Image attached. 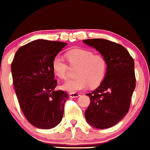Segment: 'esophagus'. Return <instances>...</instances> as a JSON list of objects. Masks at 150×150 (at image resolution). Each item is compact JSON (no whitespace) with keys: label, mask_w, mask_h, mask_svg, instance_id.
<instances>
[{"label":"esophagus","mask_w":150,"mask_h":150,"mask_svg":"<svg viewBox=\"0 0 150 150\" xmlns=\"http://www.w3.org/2000/svg\"><path fill=\"white\" fill-rule=\"evenodd\" d=\"M69 96L71 98H77L80 96V95L79 93H76V92H70Z\"/></svg>","instance_id":"34e87169"}]
</instances>
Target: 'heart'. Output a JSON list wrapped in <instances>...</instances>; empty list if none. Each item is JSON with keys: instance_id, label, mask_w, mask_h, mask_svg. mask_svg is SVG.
Returning <instances> with one entry per match:
<instances>
[{"instance_id": "b5f03b06", "label": "heart", "mask_w": 150, "mask_h": 150, "mask_svg": "<svg viewBox=\"0 0 150 150\" xmlns=\"http://www.w3.org/2000/svg\"><path fill=\"white\" fill-rule=\"evenodd\" d=\"M68 64L77 66L74 79L66 80L61 87L70 92L84 90L89 86H97L105 79L107 72L108 62L102 54L94 53L92 50L83 48H74L65 53ZM52 69L56 76L61 79L66 78L69 66L59 55H55L52 61Z\"/></svg>"}]
</instances>
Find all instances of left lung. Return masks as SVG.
Returning <instances> with one entry per match:
<instances>
[{
    "instance_id": "8db88e82",
    "label": "left lung",
    "mask_w": 150,
    "mask_h": 150,
    "mask_svg": "<svg viewBox=\"0 0 150 150\" xmlns=\"http://www.w3.org/2000/svg\"><path fill=\"white\" fill-rule=\"evenodd\" d=\"M105 57L108 69L105 77L92 93L86 94L90 104L85 118L91 126L108 129L118 123L129 110L136 87L134 61L121 45L105 39L83 40Z\"/></svg>"
}]
</instances>
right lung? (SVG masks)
Wrapping results in <instances>:
<instances>
[{"label":"right lung","mask_w":150,"mask_h":150,"mask_svg":"<svg viewBox=\"0 0 150 150\" xmlns=\"http://www.w3.org/2000/svg\"><path fill=\"white\" fill-rule=\"evenodd\" d=\"M67 45L59 41L37 40L18 48L11 63L15 92L21 111L29 123L50 129L61 121L67 92L55 91L57 80L52 61Z\"/></svg>","instance_id":"add662e5"}]
</instances>
